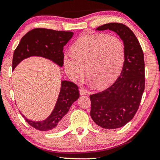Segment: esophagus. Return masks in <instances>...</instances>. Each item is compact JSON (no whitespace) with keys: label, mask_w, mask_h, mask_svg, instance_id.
I'll return each mask as SVG.
<instances>
[{"label":"esophagus","mask_w":160,"mask_h":160,"mask_svg":"<svg viewBox=\"0 0 160 160\" xmlns=\"http://www.w3.org/2000/svg\"><path fill=\"white\" fill-rule=\"evenodd\" d=\"M86 94H87L86 90H85V89H83V88L80 89V95H85Z\"/></svg>","instance_id":"34e87169"}]
</instances>
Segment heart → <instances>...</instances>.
I'll return each instance as SVG.
<instances>
[{
	"label": "heart",
	"mask_w": 160,
	"mask_h": 160,
	"mask_svg": "<svg viewBox=\"0 0 160 160\" xmlns=\"http://www.w3.org/2000/svg\"><path fill=\"white\" fill-rule=\"evenodd\" d=\"M72 55H65L63 65L67 75L77 80L85 72L89 83L104 88L113 82L122 68L125 47L116 36L106 34L84 35L72 47Z\"/></svg>",
	"instance_id": "b5f03b06"
}]
</instances>
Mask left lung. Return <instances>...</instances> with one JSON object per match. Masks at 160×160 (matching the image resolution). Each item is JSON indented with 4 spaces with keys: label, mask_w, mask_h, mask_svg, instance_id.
Wrapping results in <instances>:
<instances>
[{
    "label": "left lung",
    "mask_w": 160,
    "mask_h": 160,
    "mask_svg": "<svg viewBox=\"0 0 160 160\" xmlns=\"http://www.w3.org/2000/svg\"><path fill=\"white\" fill-rule=\"evenodd\" d=\"M117 34L125 47V58L120 76L101 92L90 95V116L103 128H121L132 120L145 90L144 55L138 40L128 27L121 23L105 24L97 31Z\"/></svg>",
    "instance_id": "8db88e82"
}]
</instances>
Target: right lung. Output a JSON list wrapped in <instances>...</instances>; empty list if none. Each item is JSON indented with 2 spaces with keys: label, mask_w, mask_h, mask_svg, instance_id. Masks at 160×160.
I'll use <instances>...</instances> for the list:
<instances>
[{
  "label": "right lung",
  "mask_w": 160,
  "mask_h": 160,
  "mask_svg": "<svg viewBox=\"0 0 160 160\" xmlns=\"http://www.w3.org/2000/svg\"><path fill=\"white\" fill-rule=\"evenodd\" d=\"M72 32L56 31L36 28L22 38L13 53L12 70L21 61L32 56H38L52 61L60 68L63 65V47L73 36ZM78 87L75 83L61 80L57 101L51 114L43 121L28 119L20 112L29 125L41 131L56 132L63 129L66 116L71 105L79 98Z\"/></svg>",
  "instance_id": "1"
}]
</instances>
